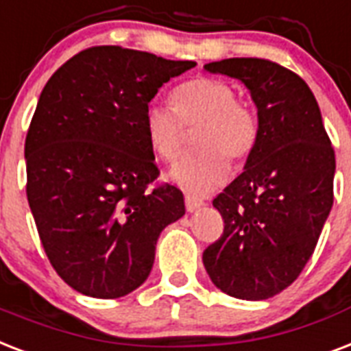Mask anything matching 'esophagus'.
Segmentation results:
<instances>
[{
	"instance_id": "esophagus-1",
	"label": "esophagus",
	"mask_w": 351,
	"mask_h": 351,
	"mask_svg": "<svg viewBox=\"0 0 351 351\" xmlns=\"http://www.w3.org/2000/svg\"><path fill=\"white\" fill-rule=\"evenodd\" d=\"M184 206H186L189 213H195V210H199L201 206H203V201L197 199V197H192V195H186L184 197Z\"/></svg>"
}]
</instances>
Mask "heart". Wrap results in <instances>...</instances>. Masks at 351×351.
Listing matches in <instances>:
<instances>
[{"label": "heart", "instance_id": "heart-1", "mask_svg": "<svg viewBox=\"0 0 351 351\" xmlns=\"http://www.w3.org/2000/svg\"><path fill=\"white\" fill-rule=\"evenodd\" d=\"M176 106L150 102L145 108V133L152 150L172 161L183 148L186 126H201L197 146L173 162L168 178L179 189L206 195L229 179L230 162L243 161L258 143V117L251 104L236 99L234 88L219 78H194L173 91Z\"/></svg>", "mask_w": 351, "mask_h": 351}]
</instances>
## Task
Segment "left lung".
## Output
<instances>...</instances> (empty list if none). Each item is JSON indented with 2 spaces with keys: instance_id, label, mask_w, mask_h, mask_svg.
<instances>
[{
  "instance_id": "8db88e82",
  "label": "left lung",
  "mask_w": 351,
  "mask_h": 351,
  "mask_svg": "<svg viewBox=\"0 0 351 351\" xmlns=\"http://www.w3.org/2000/svg\"><path fill=\"white\" fill-rule=\"evenodd\" d=\"M205 71L240 80L258 110V143L243 172L213 201L223 236L203 252L213 284L265 300L298 278L333 205L335 152L308 84L262 58H229Z\"/></svg>"
}]
</instances>
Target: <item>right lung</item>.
I'll return each mask as SVG.
<instances>
[{
  "mask_svg": "<svg viewBox=\"0 0 351 351\" xmlns=\"http://www.w3.org/2000/svg\"><path fill=\"white\" fill-rule=\"evenodd\" d=\"M195 67L115 45L86 49L45 84L25 138L27 199L49 262L93 298L135 291L159 236L184 216L181 190L146 192L159 176L145 108Z\"/></svg>",
  "mask_w": 351,
  "mask_h": 351,
  "instance_id": "1",
  "label": "right lung"
}]
</instances>
